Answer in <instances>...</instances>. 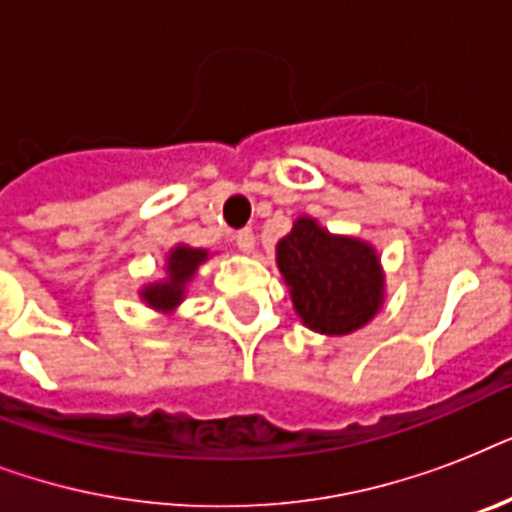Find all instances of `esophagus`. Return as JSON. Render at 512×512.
<instances>
[{
    "instance_id": "obj_1",
    "label": "esophagus",
    "mask_w": 512,
    "mask_h": 512,
    "mask_svg": "<svg viewBox=\"0 0 512 512\" xmlns=\"http://www.w3.org/2000/svg\"><path fill=\"white\" fill-rule=\"evenodd\" d=\"M233 239H236V247H239L241 252H252V249H255V231H252V228H241Z\"/></svg>"
}]
</instances>
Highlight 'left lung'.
I'll use <instances>...</instances> for the list:
<instances>
[{
	"label": "left lung",
	"mask_w": 512,
	"mask_h": 512,
	"mask_svg": "<svg viewBox=\"0 0 512 512\" xmlns=\"http://www.w3.org/2000/svg\"><path fill=\"white\" fill-rule=\"evenodd\" d=\"M276 260L295 311L316 332L348 335L380 308V260L364 241L332 236L311 217H300L279 241Z\"/></svg>",
	"instance_id": "1"
}]
</instances>
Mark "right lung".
<instances>
[{"instance_id":"add662e5","label":"right lung","mask_w":512,"mask_h":512,"mask_svg":"<svg viewBox=\"0 0 512 512\" xmlns=\"http://www.w3.org/2000/svg\"><path fill=\"white\" fill-rule=\"evenodd\" d=\"M207 260V252L204 249H191V247H177L175 252L167 260V268H170V279L164 284H154V287H146L143 297L151 308H159V311H172L180 300H183V289L188 284L199 263Z\"/></svg>"}]
</instances>
